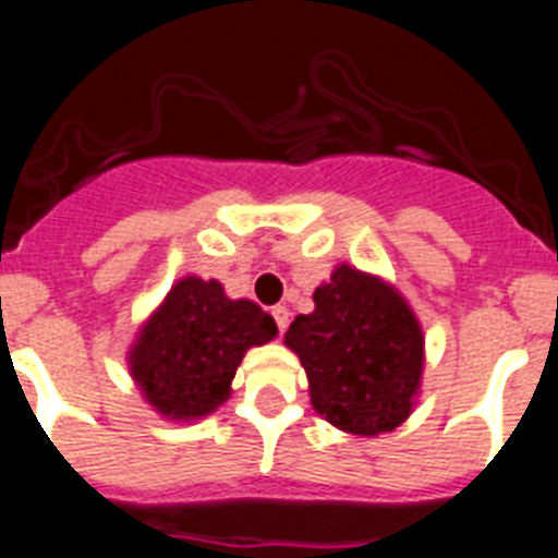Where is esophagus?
<instances>
[{"instance_id":"1","label":"esophagus","mask_w":558,"mask_h":558,"mask_svg":"<svg viewBox=\"0 0 558 558\" xmlns=\"http://www.w3.org/2000/svg\"><path fill=\"white\" fill-rule=\"evenodd\" d=\"M270 315H274L276 329H279V335H282L284 329H288V322H290V313H288V307H282V304H279V307H274V310H270Z\"/></svg>"}]
</instances>
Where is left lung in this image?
I'll list each match as a JSON object with an SVG mask.
<instances>
[{
    "label": "left lung",
    "mask_w": 558,
    "mask_h": 558,
    "mask_svg": "<svg viewBox=\"0 0 558 558\" xmlns=\"http://www.w3.org/2000/svg\"><path fill=\"white\" fill-rule=\"evenodd\" d=\"M315 313L290 324L284 343L299 354L313 408L354 436L402 425L422 374V329L388 284L340 265L315 290Z\"/></svg>",
    "instance_id": "obj_1"
}]
</instances>
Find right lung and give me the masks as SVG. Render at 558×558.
Instances as JSON below:
<instances>
[{
  "mask_svg": "<svg viewBox=\"0 0 558 558\" xmlns=\"http://www.w3.org/2000/svg\"><path fill=\"white\" fill-rule=\"evenodd\" d=\"M274 335V318L254 302H231L218 282L190 276L142 329L131 354L133 379L165 416H206L229 399L245 349Z\"/></svg>",
  "mask_w": 558,
  "mask_h": 558,
  "instance_id": "right-lung-1",
  "label": "right lung"
}]
</instances>
